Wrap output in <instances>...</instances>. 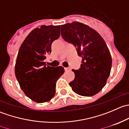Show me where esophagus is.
<instances>
[{
  "label": "esophagus",
  "mask_w": 129,
  "mask_h": 129,
  "mask_svg": "<svg viewBox=\"0 0 129 129\" xmlns=\"http://www.w3.org/2000/svg\"><path fill=\"white\" fill-rule=\"evenodd\" d=\"M65 70H66V71H70L71 69L70 67H66V68H65Z\"/></svg>",
  "instance_id": "esophagus-1"
}]
</instances>
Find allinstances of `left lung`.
I'll list each match as a JSON object with an SVG mask.
<instances>
[{"label": "left lung", "mask_w": 129, "mask_h": 129, "mask_svg": "<svg viewBox=\"0 0 129 129\" xmlns=\"http://www.w3.org/2000/svg\"><path fill=\"white\" fill-rule=\"evenodd\" d=\"M61 35L74 44L82 57L80 69L72 70L75 78L69 83L72 90L86 97L97 94L106 84L112 67V57L104 40L94 29L78 22L62 25Z\"/></svg>", "instance_id": "left-lung-1"}]
</instances>
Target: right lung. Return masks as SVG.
Wrapping results in <instances>:
<instances>
[{
	"instance_id": "add662e5",
	"label": "right lung",
	"mask_w": 129,
	"mask_h": 129,
	"mask_svg": "<svg viewBox=\"0 0 129 129\" xmlns=\"http://www.w3.org/2000/svg\"><path fill=\"white\" fill-rule=\"evenodd\" d=\"M60 25H42L32 30L22 44L15 65V74L25 94L37 103L50 101L55 85L64 73L62 66H45L51 45L60 37Z\"/></svg>"
}]
</instances>
